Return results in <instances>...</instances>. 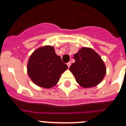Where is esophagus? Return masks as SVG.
Segmentation results:
<instances>
[{
    "mask_svg": "<svg viewBox=\"0 0 126 126\" xmlns=\"http://www.w3.org/2000/svg\"><path fill=\"white\" fill-rule=\"evenodd\" d=\"M67 66H68V67H70V66H71V61H69V62H68V63H67Z\"/></svg>",
    "mask_w": 126,
    "mask_h": 126,
    "instance_id": "1",
    "label": "esophagus"
}]
</instances>
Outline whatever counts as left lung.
Listing matches in <instances>:
<instances>
[{
	"label": "left lung",
	"instance_id": "left-lung-1",
	"mask_svg": "<svg viewBox=\"0 0 126 126\" xmlns=\"http://www.w3.org/2000/svg\"><path fill=\"white\" fill-rule=\"evenodd\" d=\"M74 58L75 62L69 70L80 86L92 88L101 83L106 75V67L97 53L90 47H82Z\"/></svg>",
	"mask_w": 126,
	"mask_h": 126
}]
</instances>
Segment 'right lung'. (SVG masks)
<instances>
[{"instance_id":"right-lung-1","label":"right lung","mask_w":126,"mask_h":126,"mask_svg":"<svg viewBox=\"0 0 126 126\" xmlns=\"http://www.w3.org/2000/svg\"><path fill=\"white\" fill-rule=\"evenodd\" d=\"M67 65L55 52L53 46H45L36 49L30 56L27 73L33 83L44 88H51L59 82Z\"/></svg>"}]
</instances>
